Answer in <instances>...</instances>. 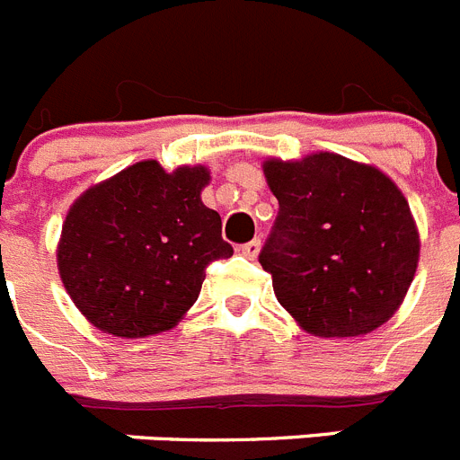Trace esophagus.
<instances>
[{"mask_svg":"<svg viewBox=\"0 0 460 460\" xmlns=\"http://www.w3.org/2000/svg\"><path fill=\"white\" fill-rule=\"evenodd\" d=\"M237 251L243 255V258L255 260V258H258V253H260V239H253V242L242 243V246H239Z\"/></svg>","mask_w":460,"mask_h":460,"instance_id":"1","label":"esophagus"}]
</instances>
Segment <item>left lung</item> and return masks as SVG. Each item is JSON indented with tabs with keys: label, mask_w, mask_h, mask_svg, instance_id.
<instances>
[{
	"label": "left lung",
	"mask_w": 460,
	"mask_h": 460,
	"mask_svg": "<svg viewBox=\"0 0 460 460\" xmlns=\"http://www.w3.org/2000/svg\"><path fill=\"white\" fill-rule=\"evenodd\" d=\"M279 217L260 265L308 334L364 336L392 318L417 271L420 234L398 186L341 154L265 161Z\"/></svg>",
	"instance_id": "1"
}]
</instances>
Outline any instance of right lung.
Instances as JSON below:
<instances>
[{
  "mask_svg": "<svg viewBox=\"0 0 460 460\" xmlns=\"http://www.w3.org/2000/svg\"><path fill=\"white\" fill-rule=\"evenodd\" d=\"M207 181L202 165L165 172L140 161L73 202L57 267L93 327L142 339L174 327L193 306L207 265L233 255L218 211L200 200Z\"/></svg>",
  "mask_w": 460,
  "mask_h": 460,
  "instance_id": "add662e5",
  "label": "right lung"
}]
</instances>
